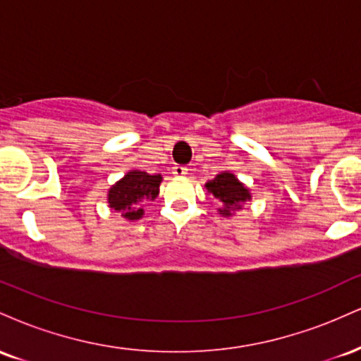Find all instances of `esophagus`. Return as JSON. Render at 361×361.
<instances>
[{"label": "esophagus", "instance_id": "34e87169", "mask_svg": "<svg viewBox=\"0 0 361 361\" xmlns=\"http://www.w3.org/2000/svg\"><path fill=\"white\" fill-rule=\"evenodd\" d=\"M186 171H188V169H186L185 166H181V164H175V166H173V175L178 176V178L185 176Z\"/></svg>", "mask_w": 361, "mask_h": 361}]
</instances>
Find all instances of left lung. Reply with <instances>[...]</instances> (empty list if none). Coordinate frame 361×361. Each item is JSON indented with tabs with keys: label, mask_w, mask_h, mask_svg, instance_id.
Segmentation results:
<instances>
[{
	"label": "left lung",
	"mask_w": 361,
	"mask_h": 361,
	"mask_svg": "<svg viewBox=\"0 0 361 361\" xmlns=\"http://www.w3.org/2000/svg\"><path fill=\"white\" fill-rule=\"evenodd\" d=\"M205 188L222 204L221 209H219V214L222 217H231L235 210L243 209V205L251 200L250 190L238 180V176L229 171H224L215 176L214 180L207 181Z\"/></svg>",
	"instance_id": "obj_1"
}]
</instances>
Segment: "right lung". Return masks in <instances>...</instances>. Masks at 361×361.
Returning a JSON list of instances; mask_svg holds the SVG:
<instances>
[{"label": "right lung", "instance_id": "1", "mask_svg": "<svg viewBox=\"0 0 361 361\" xmlns=\"http://www.w3.org/2000/svg\"><path fill=\"white\" fill-rule=\"evenodd\" d=\"M161 175L132 169L109 190L110 209L122 212L127 221H139L144 215V204L154 200L159 193Z\"/></svg>", "mask_w": 361, "mask_h": 361}]
</instances>
